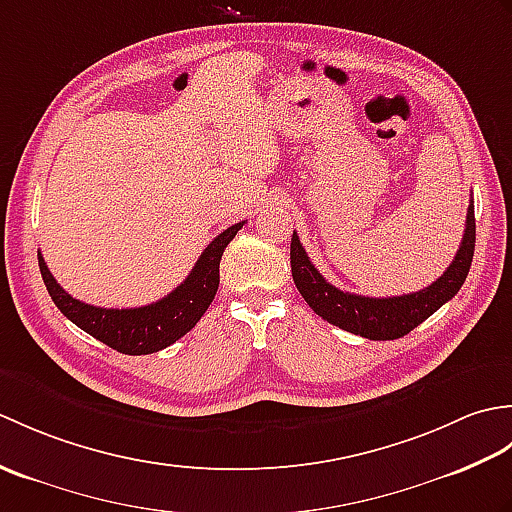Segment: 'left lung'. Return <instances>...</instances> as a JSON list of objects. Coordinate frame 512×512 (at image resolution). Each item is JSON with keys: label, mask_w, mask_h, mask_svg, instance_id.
Instances as JSON below:
<instances>
[{"label": "left lung", "mask_w": 512, "mask_h": 512, "mask_svg": "<svg viewBox=\"0 0 512 512\" xmlns=\"http://www.w3.org/2000/svg\"><path fill=\"white\" fill-rule=\"evenodd\" d=\"M475 250V209L473 200L466 211V228L460 250L451 266L431 286L400 297H363L334 288L312 266L299 235L292 233L290 266L297 290L308 306L332 325L372 341H394L409 334L433 312L458 295L473 262Z\"/></svg>", "instance_id": "obj_1"}]
</instances>
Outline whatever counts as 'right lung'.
Instances as JSON below:
<instances>
[{
	"label": "right lung",
	"instance_id": "add662e5",
	"mask_svg": "<svg viewBox=\"0 0 512 512\" xmlns=\"http://www.w3.org/2000/svg\"><path fill=\"white\" fill-rule=\"evenodd\" d=\"M244 222L228 226L204 248L189 277L167 297L143 308H99L70 297L52 277L39 253V270L50 297L65 317L96 341L129 356L154 354L176 343L202 319L220 286V259Z\"/></svg>",
	"mask_w": 512,
	"mask_h": 512
}]
</instances>
